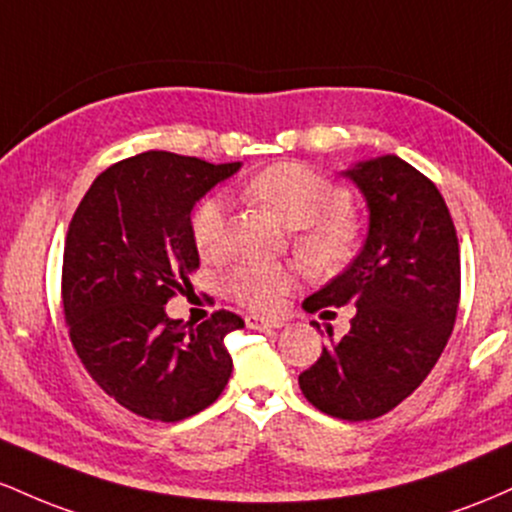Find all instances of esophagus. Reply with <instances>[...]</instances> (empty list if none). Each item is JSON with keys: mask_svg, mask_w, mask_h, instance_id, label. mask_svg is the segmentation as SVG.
<instances>
[{"mask_svg": "<svg viewBox=\"0 0 512 512\" xmlns=\"http://www.w3.org/2000/svg\"><path fill=\"white\" fill-rule=\"evenodd\" d=\"M246 326H249V329H258V331H271V329H280V326H283V321L263 319V317H256V314H251V317H246Z\"/></svg>", "mask_w": 512, "mask_h": 512, "instance_id": "34e87169", "label": "esophagus"}]
</instances>
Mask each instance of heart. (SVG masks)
Returning a JSON list of instances; mask_svg holds the SVG:
<instances>
[{"mask_svg":"<svg viewBox=\"0 0 512 512\" xmlns=\"http://www.w3.org/2000/svg\"><path fill=\"white\" fill-rule=\"evenodd\" d=\"M246 195L266 205L290 229H302L297 251L314 268H329L350 254L355 227L350 222L348 193L338 183L309 166L280 162L258 171L246 183ZM227 208L220 198H205L191 217V234L198 254L215 258L225 246ZM295 275L278 263L241 266L229 278V290L256 312H268L290 292Z\"/></svg>","mask_w":512,"mask_h":512,"instance_id":"obj_1","label":"heart"}]
</instances>
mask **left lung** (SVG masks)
<instances>
[{"mask_svg": "<svg viewBox=\"0 0 512 512\" xmlns=\"http://www.w3.org/2000/svg\"><path fill=\"white\" fill-rule=\"evenodd\" d=\"M363 193L367 237L341 275L302 302L307 312L353 304L346 336L333 338L300 375L312 406L343 421H370L399 406L447 346L459 304L455 222L435 183L396 154L341 171Z\"/></svg>", "mask_w": 512, "mask_h": 512, "instance_id": "obj_1", "label": "left lung"}]
</instances>
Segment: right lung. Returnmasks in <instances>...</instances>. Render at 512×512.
I'll use <instances>...</instances> for the list:
<instances>
[{
	"instance_id": "right-lung-1",
	"label": "right lung",
	"mask_w": 512,
	"mask_h": 512,
	"mask_svg": "<svg viewBox=\"0 0 512 512\" xmlns=\"http://www.w3.org/2000/svg\"><path fill=\"white\" fill-rule=\"evenodd\" d=\"M241 169L142 152L96 176L74 212L62 258V304L86 372L120 406L174 423L208 409L232 375L225 348L237 314L191 329L164 304L200 263L191 212Z\"/></svg>"
}]
</instances>
